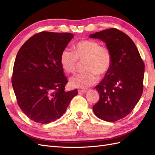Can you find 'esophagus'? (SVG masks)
Returning <instances> with one entry per match:
<instances>
[{"instance_id": "obj_1", "label": "esophagus", "mask_w": 155, "mask_h": 155, "mask_svg": "<svg viewBox=\"0 0 155 155\" xmlns=\"http://www.w3.org/2000/svg\"><path fill=\"white\" fill-rule=\"evenodd\" d=\"M86 92L87 91H85V90H80V89H79V90H78V93L79 94H85Z\"/></svg>"}]
</instances>
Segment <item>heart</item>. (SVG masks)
Here are the masks:
<instances>
[{
    "label": "heart",
    "instance_id": "b5f03b06",
    "mask_svg": "<svg viewBox=\"0 0 155 155\" xmlns=\"http://www.w3.org/2000/svg\"><path fill=\"white\" fill-rule=\"evenodd\" d=\"M74 49L75 51L64 48L60 55L61 65L68 73L76 71L78 61H85V72L74 74L70 78L69 84L72 87L87 88L96 83L97 76L104 77L110 70L113 62L112 51L97 41H80L75 45Z\"/></svg>",
    "mask_w": 155,
    "mask_h": 155
}]
</instances>
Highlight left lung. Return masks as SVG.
I'll use <instances>...</instances> for the list:
<instances>
[{"instance_id": "left-lung-1", "label": "left lung", "mask_w": 155, "mask_h": 155, "mask_svg": "<svg viewBox=\"0 0 155 155\" xmlns=\"http://www.w3.org/2000/svg\"><path fill=\"white\" fill-rule=\"evenodd\" d=\"M89 37L104 41L113 56L110 70L95 87L100 99L92 107L97 117L113 122L125 118L138 104L145 64L134 42L123 31L110 28Z\"/></svg>"}]
</instances>
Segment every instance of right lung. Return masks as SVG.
Segmentation results:
<instances>
[{
	"label": "right lung",
	"mask_w": 155,
	"mask_h": 155,
	"mask_svg": "<svg viewBox=\"0 0 155 155\" xmlns=\"http://www.w3.org/2000/svg\"><path fill=\"white\" fill-rule=\"evenodd\" d=\"M74 37L70 33L41 31L28 39L17 54L12 86L18 105L35 122L51 123L66 111L78 90L66 92L68 83L60 55Z\"/></svg>",
	"instance_id": "1"
}]
</instances>
